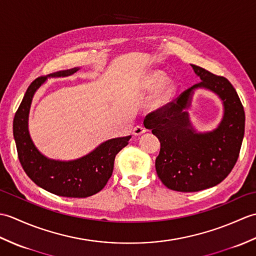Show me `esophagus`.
I'll return each mask as SVG.
<instances>
[{
  "mask_svg": "<svg viewBox=\"0 0 256 256\" xmlns=\"http://www.w3.org/2000/svg\"><path fill=\"white\" fill-rule=\"evenodd\" d=\"M145 132H146V128L144 126H142V125H136V126L133 128V134L136 135V136L144 134Z\"/></svg>",
  "mask_w": 256,
  "mask_h": 256,
  "instance_id": "obj_1",
  "label": "esophagus"
}]
</instances>
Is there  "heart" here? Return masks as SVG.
Returning a JSON list of instances; mask_svg holds the SVG:
<instances>
[{
    "label": "heart",
    "mask_w": 256,
    "mask_h": 256,
    "mask_svg": "<svg viewBox=\"0 0 256 256\" xmlns=\"http://www.w3.org/2000/svg\"><path fill=\"white\" fill-rule=\"evenodd\" d=\"M165 79V74L162 72H156L152 74L148 78L145 82V88L148 90H154L162 84V81ZM176 86L172 81H166V82L162 86L160 91L154 96L153 99L150 102V106L152 108H160L166 106L168 102L172 100V98L175 94Z\"/></svg>",
    "instance_id": "obj_1"
}]
</instances>
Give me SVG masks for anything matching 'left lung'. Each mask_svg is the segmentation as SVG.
<instances>
[{
  "instance_id": "obj_1",
  "label": "left lung",
  "mask_w": 256,
  "mask_h": 256,
  "mask_svg": "<svg viewBox=\"0 0 256 256\" xmlns=\"http://www.w3.org/2000/svg\"><path fill=\"white\" fill-rule=\"evenodd\" d=\"M192 67L200 82L144 118L145 128L160 142L157 176L167 188L180 192H200L224 180L240 155L246 128V113L230 81L197 64ZM197 88L214 90L224 101L225 116L214 132L196 134L184 111Z\"/></svg>"
}]
</instances>
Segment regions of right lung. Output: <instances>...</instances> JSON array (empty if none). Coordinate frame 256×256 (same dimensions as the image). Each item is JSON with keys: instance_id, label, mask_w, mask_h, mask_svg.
<instances>
[{"instance_id": "1", "label": "right lung", "mask_w": 256, "mask_h": 256, "mask_svg": "<svg viewBox=\"0 0 256 256\" xmlns=\"http://www.w3.org/2000/svg\"><path fill=\"white\" fill-rule=\"evenodd\" d=\"M78 68L62 70L52 77H66ZM46 80L38 77L30 84L15 113L13 134L22 167L37 186L54 194L70 198H86L104 188L112 176L114 160L131 136L113 138L102 143L90 154L72 162L48 160L32 144L27 130V120L32 96Z\"/></svg>"}]
</instances>
